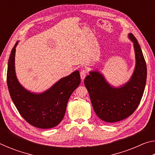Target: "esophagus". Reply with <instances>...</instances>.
Returning <instances> with one entry per match:
<instances>
[{
	"label": "esophagus",
	"instance_id": "obj_1",
	"mask_svg": "<svg viewBox=\"0 0 155 155\" xmlns=\"http://www.w3.org/2000/svg\"><path fill=\"white\" fill-rule=\"evenodd\" d=\"M80 75H81V79L84 80V78H85L86 75H87V71H86V70H82L80 72Z\"/></svg>",
	"mask_w": 155,
	"mask_h": 155
}]
</instances>
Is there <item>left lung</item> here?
I'll return each instance as SVG.
<instances>
[{
	"instance_id": "8db88e82",
	"label": "left lung",
	"mask_w": 155,
	"mask_h": 155,
	"mask_svg": "<svg viewBox=\"0 0 155 155\" xmlns=\"http://www.w3.org/2000/svg\"><path fill=\"white\" fill-rule=\"evenodd\" d=\"M128 38L133 43L135 66L130 79L119 87L111 85L103 74L91 70L84 80L94 111L104 122L113 123L127 118L140 104L145 89L147 68L141 47L132 33Z\"/></svg>"
}]
</instances>
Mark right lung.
Returning <instances> with one entry per match:
<instances>
[{"instance_id":"right-lung-1","label":"right lung","mask_w":155,"mask_h":155,"mask_svg":"<svg viewBox=\"0 0 155 155\" xmlns=\"http://www.w3.org/2000/svg\"><path fill=\"white\" fill-rule=\"evenodd\" d=\"M15 43L12 50L7 73V87L20 114L28 123L40 128H51L61 122L68 100L81 83L78 70L61 78L44 92L35 93L21 85L15 74Z\"/></svg>"}]
</instances>
